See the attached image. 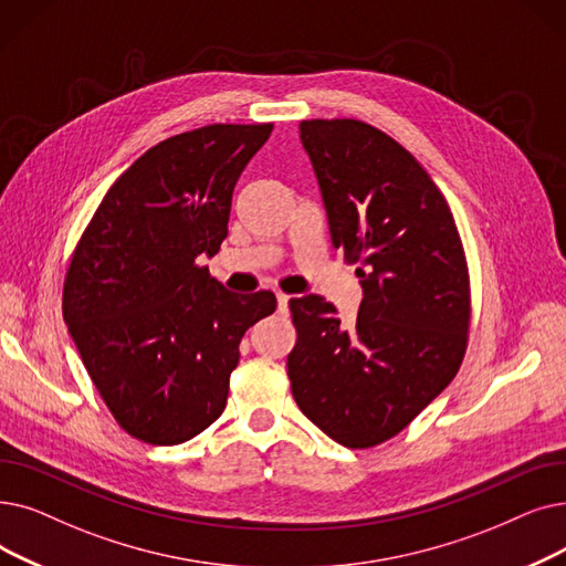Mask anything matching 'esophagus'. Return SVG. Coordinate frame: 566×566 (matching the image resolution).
Masks as SVG:
<instances>
[{
	"mask_svg": "<svg viewBox=\"0 0 566 566\" xmlns=\"http://www.w3.org/2000/svg\"><path fill=\"white\" fill-rule=\"evenodd\" d=\"M277 312L282 316L289 314V296H286V293H277Z\"/></svg>",
	"mask_w": 566,
	"mask_h": 566,
	"instance_id": "34e87169",
	"label": "esophagus"
}]
</instances>
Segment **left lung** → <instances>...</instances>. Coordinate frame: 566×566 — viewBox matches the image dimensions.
I'll use <instances>...</instances> for the list:
<instances>
[{
  "instance_id": "8db88e82",
  "label": "left lung",
  "mask_w": 566,
  "mask_h": 566,
  "mask_svg": "<svg viewBox=\"0 0 566 566\" xmlns=\"http://www.w3.org/2000/svg\"><path fill=\"white\" fill-rule=\"evenodd\" d=\"M301 140L335 250L363 286L356 326L322 296L291 298L293 400L347 449L396 437L455 377L470 273L444 193L405 147L360 119H305Z\"/></svg>"
}]
</instances>
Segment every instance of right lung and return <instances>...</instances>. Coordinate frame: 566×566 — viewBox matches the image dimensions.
I'll return each mask as SVG.
<instances>
[{
	"label": "right lung",
	"instance_id": "1",
	"mask_svg": "<svg viewBox=\"0 0 566 566\" xmlns=\"http://www.w3.org/2000/svg\"><path fill=\"white\" fill-rule=\"evenodd\" d=\"M273 125L170 136L122 174L71 256L62 312L119 428L182 444L227 407L240 339L273 314V291L233 293L199 256L229 233L233 189Z\"/></svg>",
	"mask_w": 566,
	"mask_h": 566
}]
</instances>
